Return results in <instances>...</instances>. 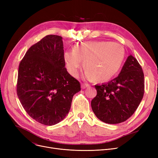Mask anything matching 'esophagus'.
I'll list each match as a JSON object with an SVG mask.
<instances>
[{
	"instance_id": "esophagus-1",
	"label": "esophagus",
	"mask_w": 158,
	"mask_h": 158,
	"mask_svg": "<svg viewBox=\"0 0 158 158\" xmlns=\"http://www.w3.org/2000/svg\"><path fill=\"white\" fill-rule=\"evenodd\" d=\"M89 85H88V84H87V83H82L81 84V88L82 89H85V88H86V87H88Z\"/></svg>"
}]
</instances>
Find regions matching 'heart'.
<instances>
[{
    "mask_svg": "<svg viewBox=\"0 0 158 158\" xmlns=\"http://www.w3.org/2000/svg\"><path fill=\"white\" fill-rule=\"evenodd\" d=\"M125 51L117 43L110 41H87L75 45L64 52L66 68L73 77H77L82 66L86 69L85 76L98 81L110 80L122 64Z\"/></svg>",
    "mask_w": 158,
    "mask_h": 158,
    "instance_id": "1",
    "label": "heart"
}]
</instances>
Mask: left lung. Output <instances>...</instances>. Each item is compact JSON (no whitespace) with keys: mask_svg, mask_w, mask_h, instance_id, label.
Here are the masks:
<instances>
[{"mask_svg":"<svg viewBox=\"0 0 158 158\" xmlns=\"http://www.w3.org/2000/svg\"><path fill=\"white\" fill-rule=\"evenodd\" d=\"M144 74L137 60L130 55L118 76L107 83L95 85L97 95L91 106L96 117L107 123L127 120L142 101L145 90Z\"/></svg>","mask_w":158,"mask_h":158,"instance_id":"1","label":"left lung"}]
</instances>
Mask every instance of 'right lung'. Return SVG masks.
Instances as JSON below:
<instances>
[{"label":"right lung","mask_w":158,"mask_h":158,"mask_svg":"<svg viewBox=\"0 0 158 158\" xmlns=\"http://www.w3.org/2000/svg\"><path fill=\"white\" fill-rule=\"evenodd\" d=\"M62 38L47 35L32 45L21 60L16 93L30 117L45 126L63 120L80 82L64 67Z\"/></svg>","instance_id":"obj_1"}]
</instances>
